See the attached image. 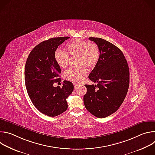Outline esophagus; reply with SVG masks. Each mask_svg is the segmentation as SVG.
Wrapping results in <instances>:
<instances>
[{
    "mask_svg": "<svg viewBox=\"0 0 155 155\" xmlns=\"http://www.w3.org/2000/svg\"><path fill=\"white\" fill-rule=\"evenodd\" d=\"M74 87L75 88H76V87H77L78 86V84H77L76 83H74Z\"/></svg>",
    "mask_w": 155,
    "mask_h": 155,
    "instance_id": "34e87169",
    "label": "esophagus"
}]
</instances>
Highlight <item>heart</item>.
I'll return each mask as SVG.
<instances>
[{
  "mask_svg": "<svg viewBox=\"0 0 155 155\" xmlns=\"http://www.w3.org/2000/svg\"><path fill=\"white\" fill-rule=\"evenodd\" d=\"M68 53L57 50L54 53V59L61 68H65L69 63V56H77V66L72 68L65 72L64 76L65 79L75 83L81 81L86 73L85 66L93 68L97 63L100 51L97 46L94 43L80 39H75L67 45Z\"/></svg>",
  "mask_w": 155,
  "mask_h": 155,
  "instance_id": "obj_1",
  "label": "heart"
}]
</instances>
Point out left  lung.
Listing matches in <instances>:
<instances>
[{
    "mask_svg": "<svg viewBox=\"0 0 155 155\" xmlns=\"http://www.w3.org/2000/svg\"><path fill=\"white\" fill-rule=\"evenodd\" d=\"M100 51L89 79L97 84H85L84 106L94 116L103 118L115 113L123 102L129 85V70L123 52L103 38L90 37Z\"/></svg>",
    "mask_w": 155,
    "mask_h": 155,
    "instance_id": "left-lung-1",
    "label": "left lung"
}]
</instances>
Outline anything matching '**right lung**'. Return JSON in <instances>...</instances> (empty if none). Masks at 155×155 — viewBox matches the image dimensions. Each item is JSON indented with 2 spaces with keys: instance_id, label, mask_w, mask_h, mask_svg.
I'll use <instances>...</instances> for the list:
<instances>
[{
  "instance_id": "right-lung-1",
  "label": "right lung",
  "mask_w": 155,
  "mask_h": 155,
  "mask_svg": "<svg viewBox=\"0 0 155 155\" xmlns=\"http://www.w3.org/2000/svg\"><path fill=\"white\" fill-rule=\"evenodd\" d=\"M69 37L51 38L40 43L31 51L25 71V84L28 95L38 110L54 117L68 109L67 98L74 90V84L64 81L62 87H54L60 81L61 70L54 59L58 47Z\"/></svg>"
}]
</instances>
